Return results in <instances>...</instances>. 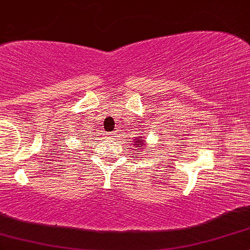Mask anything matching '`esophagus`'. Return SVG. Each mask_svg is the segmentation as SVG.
Returning <instances> with one entry per match:
<instances>
[{
	"instance_id": "34e87169",
	"label": "esophagus",
	"mask_w": 250,
	"mask_h": 250,
	"mask_svg": "<svg viewBox=\"0 0 250 250\" xmlns=\"http://www.w3.org/2000/svg\"><path fill=\"white\" fill-rule=\"evenodd\" d=\"M114 134H115V133H110V134H109V135H110V136H113V135H114Z\"/></svg>"
}]
</instances>
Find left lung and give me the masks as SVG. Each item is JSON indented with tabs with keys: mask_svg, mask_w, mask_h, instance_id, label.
<instances>
[{
	"mask_svg": "<svg viewBox=\"0 0 250 250\" xmlns=\"http://www.w3.org/2000/svg\"><path fill=\"white\" fill-rule=\"evenodd\" d=\"M139 143H141V148H140V149H143V146H142V143H143V142H141V141H139V142H136V145H139Z\"/></svg>",
	"mask_w": 250,
	"mask_h": 250,
	"instance_id": "left-lung-1",
	"label": "left lung"
}]
</instances>
